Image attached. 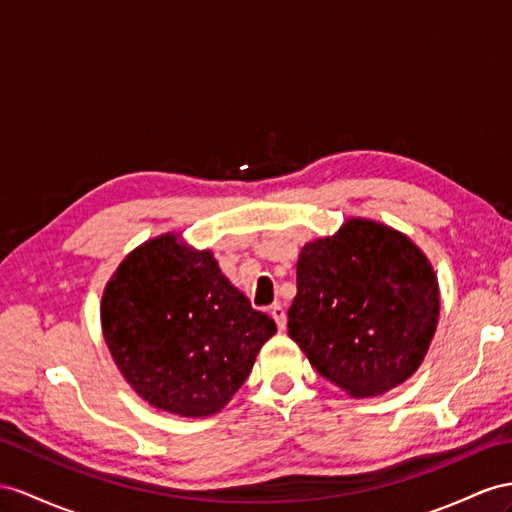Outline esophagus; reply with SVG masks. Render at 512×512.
I'll return each instance as SVG.
<instances>
[{"label":"esophagus","instance_id":"1","mask_svg":"<svg viewBox=\"0 0 512 512\" xmlns=\"http://www.w3.org/2000/svg\"><path fill=\"white\" fill-rule=\"evenodd\" d=\"M270 316L274 318V322H277L279 331H285V324H287V318H285V309L281 305H274L270 307Z\"/></svg>","mask_w":512,"mask_h":512}]
</instances>
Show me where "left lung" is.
<instances>
[{"instance_id":"1","label":"left lung","mask_w":512,"mask_h":512,"mask_svg":"<svg viewBox=\"0 0 512 512\" xmlns=\"http://www.w3.org/2000/svg\"><path fill=\"white\" fill-rule=\"evenodd\" d=\"M287 331L352 398L398 387L422 365L439 322V283L404 233L365 218L303 246Z\"/></svg>"}]
</instances>
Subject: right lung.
I'll list each match as a JSON object with an SVG mask.
<instances>
[{"instance_id":"add662e5","label":"right lung","mask_w":512,"mask_h":512,"mask_svg":"<svg viewBox=\"0 0 512 512\" xmlns=\"http://www.w3.org/2000/svg\"><path fill=\"white\" fill-rule=\"evenodd\" d=\"M103 339L125 381L155 409L218 413L277 333L214 255L166 233L131 251L101 298Z\"/></svg>"}]
</instances>
